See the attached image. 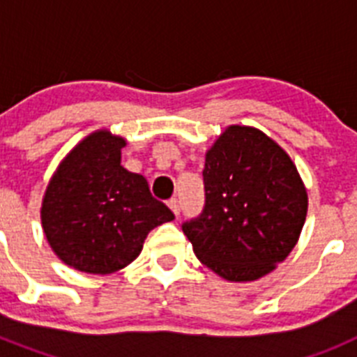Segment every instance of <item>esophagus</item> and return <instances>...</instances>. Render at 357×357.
I'll return each instance as SVG.
<instances>
[{
  "label": "esophagus",
  "instance_id": "obj_1",
  "mask_svg": "<svg viewBox=\"0 0 357 357\" xmlns=\"http://www.w3.org/2000/svg\"><path fill=\"white\" fill-rule=\"evenodd\" d=\"M168 207L172 209V213L175 214V216H178V213H181V206H178V200H176V198H172V200L168 202Z\"/></svg>",
  "mask_w": 357,
  "mask_h": 357
}]
</instances>
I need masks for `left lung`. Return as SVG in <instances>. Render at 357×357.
Wrapping results in <instances>:
<instances>
[{"instance_id":"1","label":"left lung","mask_w":357,"mask_h":357,"mask_svg":"<svg viewBox=\"0 0 357 357\" xmlns=\"http://www.w3.org/2000/svg\"><path fill=\"white\" fill-rule=\"evenodd\" d=\"M206 209L182 230L198 261L230 282L282 263L301 238L307 189L291 157L259 128L229 125L206 153Z\"/></svg>"}]
</instances>
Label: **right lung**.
<instances>
[{
    "instance_id": "obj_1",
    "label": "right lung",
    "mask_w": 357,
    "mask_h": 357,
    "mask_svg": "<svg viewBox=\"0 0 357 357\" xmlns=\"http://www.w3.org/2000/svg\"><path fill=\"white\" fill-rule=\"evenodd\" d=\"M123 146L125 137L107 128L91 132L61 160L44 191V236L78 272L107 275L128 266L148 232L175 218L151 197L143 175L123 168Z\"/></svg>"
}]
</instances>
